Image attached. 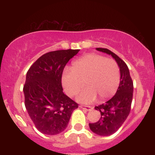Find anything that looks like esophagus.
<instances>
[{
  "label": "esophagus",
  "mask_w": 155,
  "mask_h": 155,
  "mask_svg": "<svg viewBox=\"0 0 155 155\" xmlns=\"http://www.w3.org/2000/svg\"><path fill=\"white\" fill-rule=\"evenodd\" d=\"M79 107L81 108H84V109H85V110H87V111H91V110L92 109V108L90 106H84V105H80Z\"/></svg>",
  "instance_id": "1"
}]
</instances>
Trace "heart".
Masks as SVG:
<instances>
[{
	"label": "heart",
	"mask_w": 155,
	"mask_h": 155,
	"mask_svg": "<svg viewBox=\"0 0 155 155\" xmlns=\"http://www.w3.org/2000/svg\"><path fill=\"white\" fill-rule=\"evenodd\" d=\"M120 68L114 59L90 53L72 63L71 69L65 68L62 75V84L66 93L74 97L81 91L84 84L86 88L78 101L88 104L99 97L105 101L116 93L120 86Z\"/></svg>",
	"instance_id": "b5f03b06"
}]
</instances>
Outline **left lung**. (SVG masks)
Instances as JSON below:
<instances>
[{"label": "left lung", "instance_id": "8db88e82", "mask_svg": "<svg viewBox=\"0 0 155 155\" xmlns=\"http://www.w3.org/2000/svg\"><path fill=\"white\" fill-rule=\"evenodd\" d=\"M96 49L111 54L120 68V83L116 94L105 104L95 106V109L101 112V117L97 122L89 124L94 133L108 136L118 130L128 117L133 100V82L128 67L123 60L109 49L105 48H96Z\"/></svg>", "mask_w": 155, "mask_h": 155}]
</instances>
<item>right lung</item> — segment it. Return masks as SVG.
<instances>
[{"instance_id":"add662e5","label":"right lung","mask_w":155,"mask_h":155,"mask_svg":"<svg viewBox=\"0 0 155 155\" xmlns=\"http://www.w3.org/2000/svg\"><path fill=\"white\" fill-rule=\"evenodd\" d=\"M80 49L57 50L41 56L27 72L25 106L41 133L57 135L67 127L78 104L63 92L62 75L68 62Z\"/></svg>"}]
</instances>
